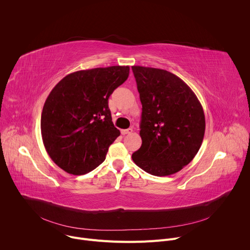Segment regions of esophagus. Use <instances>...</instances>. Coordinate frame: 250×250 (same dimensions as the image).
I'll list each match as a JSON object with an SVG mask.
<instances>
[{"mask_svg":"<svg viewBox=\"0 0 250 250\" xmlns=\"http://www.w3.org/2000/svg\"><path fill=\"white\" fill-rule=\"evenodd\" d=\"M121 132H122V134H124V135H125V134H129V133H131V132H132V128L122 129V130H121Z\"/></svg>","mask_w":250,"mask_h":250,"instance_id":"1","label":"esophagus"}]
</instances>
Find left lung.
<instances>
[{
    "label": "left lung",
    "instance_id": "obj_1",
    "mask_svg": "<svg viewBox=\"0 0 250 250\" xmlns=\"http://www.w3.org/2000/svg\"><path fill=\"white\" fill-rule=\"evenodd\" d=\"M142 104L140 148L133 162L154 176H169L188 165L204 139V110L195 93L166 70L131 66Z\"/></svg>",
    "mask_w": 250,
    "mask_h": 250
}]
</instances>
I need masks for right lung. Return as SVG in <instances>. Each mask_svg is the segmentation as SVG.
<instances>
[{
  "instance_id": "right-lung-1",
  "label": "right lung",
  "mask_w": 250,
  "mask_h": 250,
  "mask_svg": "<svg viewBox=\"0 0 250 250\" xmlns=\"http://www.w3.org/2000/svg\"><path fill=\"white\" fill-rule=\"evenodd\" d=\"M128 66L80 70L59 81L42 114L44 147L61 169L83 175L98 167L121 134L112 122L109 98L128 77Z\"/></svg>"
}]
</instances>
